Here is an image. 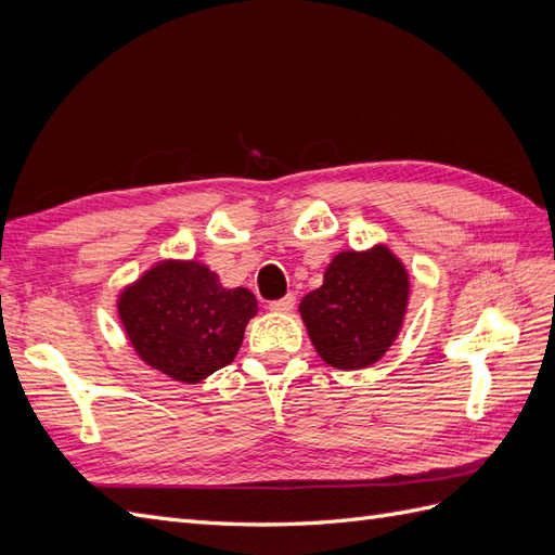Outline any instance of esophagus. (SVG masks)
I'll return each mask as SVG.
<instances>
[{"label": "esophagus", "mask_w": 555, "mask_h": 555, "mask_svg": "<svg viewBox=\"0 0 555 555\" xmlns=\"http://www.w3.org/2000/svg\"><path fill=\"white\" fill-rule=\"evenodd\" d=\"M294 304H296V296L294 294H287L284 298H280V300H273L271 308L273 312H280V314H284V312H292L294 310Z\"/></svg>", "instance_id": "34e87169"}]
</instances>
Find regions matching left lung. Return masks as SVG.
<instances>
[{
    "instance_id": "1",
    "label": "left lung",
    "mask_w": 555,
    "mask_h": 555,
    "mask_svg": "<svg viewBox=\"0 0 555 555\" xmlns=\"http://www.w3.org/2000/svg\"><path fill=\"white\" fill-rule=\"evenodd\" d=\"M410 278L386 245L345 249L328 263L322 287L298 306L310 340L328 365L361 371L377 363L402 328Z\"/></svg>"
}]
</instances>
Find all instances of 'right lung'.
I'll return each mask as SVG.
<instances>
[{
	"label": "right lung",
	"instance_id": "add662e5",
	"mask_svg": "<svg viewBox=\"0 0 555 555\" xmlns=\"http://www.w3.org/2000/svg\"><path fill=\"white\" fill-rule=\"evenodd\" d=\"M117 314L141 361L196 384L236 359L257 298L222 287L204 263L166 259L122 289Z\"/></svg>",
	"mask_w": 555,
	"mask_h": 555
}]
</instances>
